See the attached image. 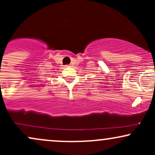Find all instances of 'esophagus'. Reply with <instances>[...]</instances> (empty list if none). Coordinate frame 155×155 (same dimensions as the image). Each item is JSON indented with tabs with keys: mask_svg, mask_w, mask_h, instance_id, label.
<instances>
[{
	"mask_svg": "<svg viewBox=\"0 0 155 155\" xmlns=\"http://www.w3.org/2000/svg\"><path fill=\"white\" fill-rule=\"evenodd\" d=\"M69 66H71V65H65V67H69Z\"/></svg>",
	"mask_w": 155,
	"mask_h": 155,
	"instance_id": "34e87169",
	"label": "esophagus"
}]
</instances>
